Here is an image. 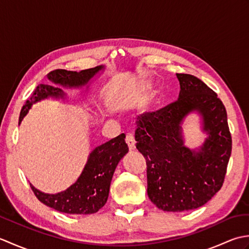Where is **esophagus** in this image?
Listing matches in <instances>:
<instances>
[{"label": "esophagus", "mask_w": 249, "mask_h": 249, "mask_svg": "<svg viewBox=\"0 0 249 249\" xmlns=\"http://www.w3.org/2000/svg\"><path fill=\"white\" fill-rule=\"evenodd\" d=\"M126 143H127L128 147H129V151H134L136 149V141L133 135L128 134L126 136Z\"/></svg>", "instance_id": "obj_1"}]
</instances>
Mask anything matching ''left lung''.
<instances>
[{"mask_svg":"<svg viewBox=\"0 0 249 249\" xmlns=\"http://www.w3.org/2000/svg\"><path fill=\"white\" fill-rule=\"evenodd\" d=\"M178 98L137 121L136 147L146 160L147 196L158 209L183 212L198 209L223 186L232 140L223 102L197 77L177 73ZM192 112L208 135L196 149L184 145L181 123Z\"/></svg>","mask_w":249,"mask_h":249,"instance_id":"obj_1","label":"left lung"}]
</instances>
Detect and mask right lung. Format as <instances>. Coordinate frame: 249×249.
<instances>
[{
  "label": "right lung",
  "instance_id": "right-lung-1",
  "mask_svg": "<svg viewBox=\"0 0 249 249\" xmlns=\"http://www.w3.org/2000/svg\"><path fill=\"white\" fill-rule=\"evenodd\" d=\"M104 70L105 66L100 65L79 72L65 70L50 71L47 75L49 83L39 84L21 109L19 125L33 104L49 97L64 98L65 93L60 87L89 88V81ZM127 153L128 146L125 142V135L121 134L89 153L80 177L64 192L46 194L35 188L31 183L30 186L41 203L59 212L73 215L94 214L107 202L115 168Z\"/></svg>",
  "mask_w": 249,
  "mask_h": 249
}]
</instances>
